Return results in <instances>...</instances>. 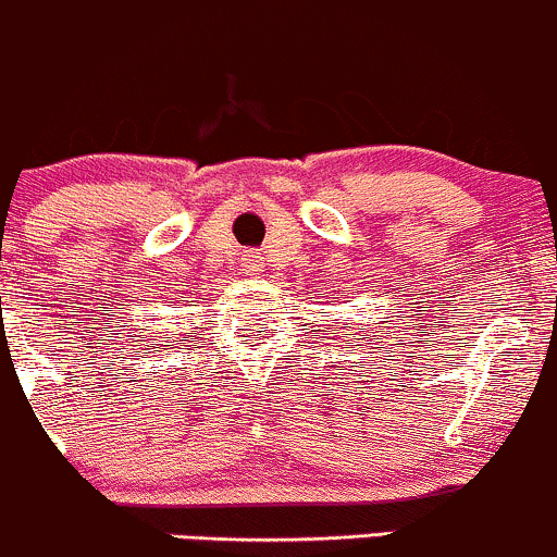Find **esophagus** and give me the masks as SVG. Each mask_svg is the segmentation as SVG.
Wrapping results in <instances>:
<instances>
[{"label":"esophagus","mask_w":557,"mask_h":557,"mask_svg":"<svg viewBox=\"0 0 557 557\" xmlns=\"http://www.w3.org/2000/svg\"><path fill=\"white\" fill-rule=\"evenodd\" d=\"M242 265H244V271L249 273V276H252V273L260 271V260H257V255H247V257H244Z\"/></svg>","instance_id":"obj_1"}]
</instances>
